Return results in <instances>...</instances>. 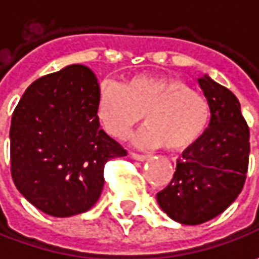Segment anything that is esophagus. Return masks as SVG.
Here are the masks:
<instances>
[{
    "mask_svg": "<svg viewBox=\"0 0 259 259\" xmlns=\"http://www.w3.org/2000/svg\"><path fill=\"white\" fill-rule=\"evenodd\" d=\"M131 157L137 160V161H145V160H148V155L144 154H137V153H131Z\"/></svg>",
    "mask_w": 259,
    "mask_h": 259,
    "instance_id": "34e87169",
    "label": "esophagus"
}]
</instances>
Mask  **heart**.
I'll return each instance as SVG.
<instances>
[{
	"instance_id": "1",
	"label": "heart",
	"mask_w": 259,
	"mask_h": 259,
	"mask_svg": "<svg viewBox=\"0 0 259 259\" xmlns=\"http://www.w3.org/2000/svg\"><path fill=\"white\" fill-rule=\"evenodd\" d=\"M143 114L147 124L134 135L135 145H164L168 151H184L197 144L206 133L210 105L203 94L174 76H134L122 85L101 82L96 118L111 137L124 140Z\"/></svg>"
}]
</instances>
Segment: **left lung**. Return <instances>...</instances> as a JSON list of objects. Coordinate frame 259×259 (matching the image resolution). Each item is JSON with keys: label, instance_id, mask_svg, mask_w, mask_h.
Here are the masks:
<instances>
[{"label": "left lung", "instance_id": "8db88e82", "mask_svg": "<svg viewBox=\"0 0 259 259\" xmlns=\"http://www.w3.org/2000/svg\"><path fill=\"white\" fill-rule=\"evenodd\" d=\"M197 82L210 105V122L200 141L177 158L170 184L157 193L161 210L183 225L207 222L234 203L249 158V128L238 98L207 75Z\"/></svg>", "mask_w": 259, "mask_h": 259}]
</instances>
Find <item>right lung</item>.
<instances>
[{
  "mask_svg": "<svg viewBox=\"0 0 259 259\" xmlns=\"http://www.w3.org/2000/svg\"><path fill=\"white\" fill-rule=\"evenodd\" d=\"M98 80L70 65L25 89L11 119V176L25 199L55 218L83 213L104 189L105 163L126 151L96 118Z\"/></svg>",
  "mask_w": 259,
  "mask_h": 259,
  "instance_id": "right-lung-1",
  "label": "right lung"
}]
</instances>
